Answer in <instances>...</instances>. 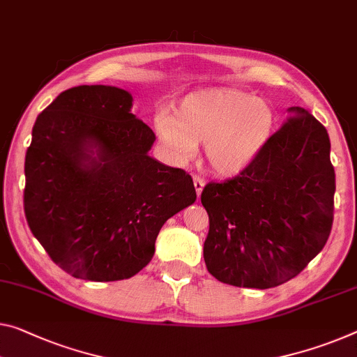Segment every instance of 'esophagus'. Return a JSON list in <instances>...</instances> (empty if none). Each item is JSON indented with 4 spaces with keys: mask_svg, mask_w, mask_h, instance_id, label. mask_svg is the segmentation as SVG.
Masks as SVG:
<instances>
[{
    "mask_svg": "<svg viewBox=\"0 0 357 357\" xmlns=\"http://www.w3.org/2000/svg\"><path fill=\"white\" fill-rule=\"evenodd\" d=\"M193 183H195L196 195H197V197H199V196H201V193H202V190H204V185H206V182H204V180H202L201 177H195V178H193Z\"/></svg>",
    "mask_w": 357,
    "mask_h": 357,
    "instance_id": "34e87169",
    "label": "esophagus"
}]
</instances>
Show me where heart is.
Returning <instances> with one entry per match:
<instances>
[{"instance_id": "b5f03b06", "label": "heart", "mask_w": 357, "mask_h": 357, "mask_svg": "<svg viewBox=\"0 0 357 357\" xmlns=\"http://www.w3.org/2000/svg\"><path fill=\"white\" fill-rule=\"evenodd\" d=\"M274 121V109L263 98L215 89L185 96L177 105V116L167 109L158 112L155 130L167 160L177 166L196 155L197 144H204L213 171L238 175L259 160L271 139Z\"/></svg>"}]
</instances>
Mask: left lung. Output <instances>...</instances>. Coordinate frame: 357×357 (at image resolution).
Masks as SVG:
<instances>
[{
  "label": "left lung",
  "mask_w": 357,
  "mask_h": 357,
  "mask_svg": "<svg viewBox=\"0 0 357 357\" xmlns=\"http://www.w3.org/2000/svg\"><path fill=\"white\" fill-rule=\"evenodd\" d=\"M261 155L238 177L204 186V261L220 282L270 289L297 276L324 248L333 222L335 171L324 126L290 107Z\"/></svg>",
  "instance_id": "8db88e82"
}]
</instances>
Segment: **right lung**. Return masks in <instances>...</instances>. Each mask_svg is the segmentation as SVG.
I'll return each mask as SVG.
<instances>
[{
  "label": "right lung",
  "mask_w": 357,
  "mask_h": 357,
  "mask_svg": "<svg viewBox=\"0 0 357 357\" xmlns=\"http://www.w3.org/2000/svg\"><path fill=\"white\" fill-rule=\"evenodd\" d=\"M132 100L114 86L71 87L33 126L25 217L73 278H132L151 261L162 225L196 201L188 174L148 155L156 137L130 113Z\"/></svg>",
  "instance_id": "add662e5"
}]
</instances>
